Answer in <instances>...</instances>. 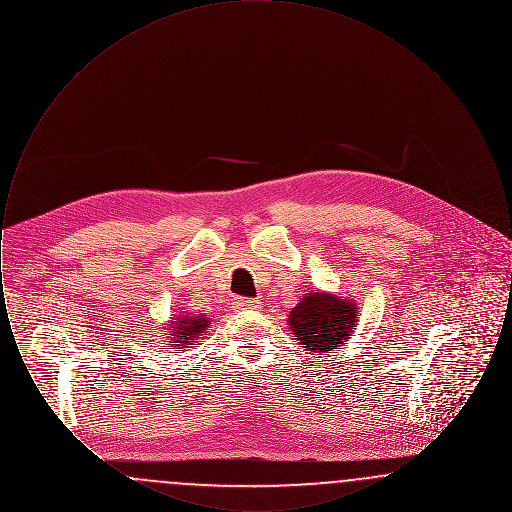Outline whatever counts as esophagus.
I'll use <instances>...</instances> for the list:
<instances>
[{
    "label": "esophagus",
    "instance_id": "34e87169",
    "mask_svg": "<svg viewBox=\"0 0 512 512\" xmlns=\"http://www.w3.org/2000/svg\"><path fill=\"white\" fill-rule=\"evenodd\" d=\"M234 309H238V311H255V309H261V301L259 299H242V297H238L234 301Z\"/></svg>",
    "mask_w": 512,
    "mask_h": 512
}]
</instances>
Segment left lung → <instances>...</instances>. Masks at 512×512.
<instances>
[{"mask_svg":"<svg viewBox=\"0 0 512 512\" xmlns=\"http://www.w3.org/2000/svg\"><path fill=\"white\" fill-rule=\"evenodd\" d=\"M357 322L359 309L355 301L317 288L303 293L288 317L293 340L305 351L318 355L340 349L343 341L357 330Z\"/></svg>","mask_w":512,"mask_h":512,"instance_id":"obj_1","label":"left lung"}]
</instances>
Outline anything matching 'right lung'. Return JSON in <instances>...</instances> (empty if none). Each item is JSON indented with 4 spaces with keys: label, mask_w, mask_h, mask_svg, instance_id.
Returning a JSON list of instances; mask_svg holds the SVG:
<instances>
[{
    "label": "right lung",
    "mask_w": 512,
    "mask_h": 512,
    "mask_svg": "<svg viewBox=\"0 0 512 512\" xmlns=\"http://www.w3.org/2000/svg\"><path fill=\"white\" fill-rule=\"evenodd\" d=\"M213 320L207 315H194L188 311H182L178 315H174L169 320V324L165 326L167 330V349H174V351H182L186 347L197 345L199 336H205V332L211 328Z\"/></svg>",
    "instance_id": "add662e5"
}]
</instances>
